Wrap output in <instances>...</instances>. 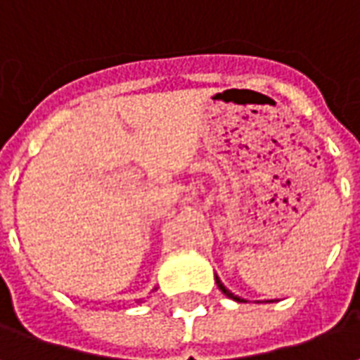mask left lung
I'll return each instance as SVG.
<instances>
[{"mask_svg": "<svg viewBox=\"0 0 360 360\" xmlns=\"http://www.w3.org/2000/svg\"><path fill=\"white\" fill-rule=\"evenodd\" d=\"M214 278H216V283H218V287L221 289V293L226 295V297H229V299H233V301H237V302H247L245 299H241V297H237L235 293H231V291H229V289H227V287L221 283V279L218 278V274H214Z\"/></svg>", "mask_w": 360, "mask_h": 360, "instance_id": "8db88e82", "label": "left lung"}]
</instances>
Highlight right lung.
<instances>
[{
    "mask_svg": "<svg viewBox=\"0 0 360 360\" xmlns=\"http://www.w3.org/2000/svg\"><path fill=\"white\" fill-rule=\"evenodd\" d=\"M156 289H158V287H154V289H152V291H150V293H154V291H156ZM136 302H144V301H142V299H139V301H136Z\"/></svg>",
    "mask_w": 360,
    "mask_h": 360,
    "instance_id": "1",
    "label": "right lung"
}]
</instances>
